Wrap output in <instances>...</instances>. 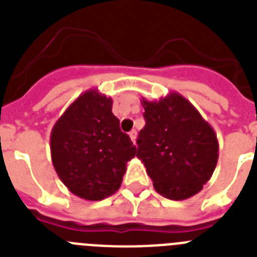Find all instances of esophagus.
Returning a JSON list of instances; mask_svg holds the SVG:
<instances>
[{
    "instance_id": "obj_1",
    "label": "esophagus",
    "mask_w": 257,
    "mask_h": 257,
    "mask_svg": "<svg viewBox=\"0 0 257 257\" xmlns=\"http://www.w3.org/2000/svg\"><path fill=\"white\" fill-rule=\"evenodd\" d=\"M128 135H130L131 142H133L134 144H135V143H136V136H138V133H136L135 130H133V131H130V134H128Z\"/></svg>"
}]
</instances>
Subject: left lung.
Returning <instances> with one entry per match:
<instances>
[{"mask_svg":"<svg viewBox=\"0 0 257 257\" xmlns=\"http://www.w3.org/2000/svg\"><path fill=\"white\" fill-rule=\"evenodd\" d=\"M145 126L136 157L144 163L161 196L183 201L199 193L212 176L219 143L212 126L179 92L158 101L143 97Z\"/></svg>","mask_w":257,"mask_h":257,"instance_id":"1","label":"left lung"}]
</instances>
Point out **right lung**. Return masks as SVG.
Segmentation results:
<instances>
[{"label":"right lung","instance_id":"obj_1","mask_svg":"<svg viewBox=\"0 0 257 257\" xmlns=\"http://www.w3.org/2000/svg\"><path fill=\"white\" fill-rule=\"evenodd\" d=\"M112 104V97L90 88L65 109L51 130L54 169L68 190L86 201H101L117 192L126 163L136 154Z\"/></svg>","mask_w":257,"mask_h":257}]
</instances>
